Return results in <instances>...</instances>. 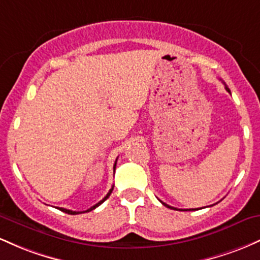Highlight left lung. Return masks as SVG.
Returning a JSON list of instances; mask_svg holds the SVG:
<instances>
[{"label":"left lung","instance_id":"left-lung-1","mask_svg":"<svg viewBox=\"0 0 260 260\" xmlns=\"http://www.w3.org/2000/svg\"><path fill=\"white\" fill-rule=\"evenodd\" d=\"M224 88H226V91H227V92H231V91H230V88H229V87H227V86H226V84H224ZM161 203L163 204V205H165V206H167V208H169V209H173V210H178V209H176V208H172V206H169V205H167V204H166V203H163V201H161ZM189 210H194V209H189Z\"/></svg>","mask_w":260,"mask_h":260}]
</instances>
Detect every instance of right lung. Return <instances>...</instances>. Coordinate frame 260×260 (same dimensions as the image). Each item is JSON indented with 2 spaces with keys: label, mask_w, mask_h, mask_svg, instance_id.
<instances>
[{
  "label": "right lung",
  "mask_w": 260,
  "mask_h": 260,
  "mask_svg": "<svg viewBox=\"0 0 260 260\" xmlns=\"http://www.w3.org/2000/svg\"><path fill=\"white\" fill-rule=\"evenodd\" d=\"M116 161H118V159H116ZM116 161H115V163H114V167H113V168H114V172H115V167H116ZM112 191H113V186H112V189H110V190H109V193H108V194L106 195V197H104V198H103V199H102L101 201H99V203H98V204H95V205H94V206H92V208H89L88 210H86V211H72V210H67V209H62V208H59V209L61 210V211L66 212V214H70V215H76V214H82V212H88V211H92V210H93V209H95V208H97V206H99V205H101V204H103V203H104V201H106V200L108 199V198H109V195H110V194H112Z\"/></svg>",
  "instance_id": "obj_1"
}]
</instances>
